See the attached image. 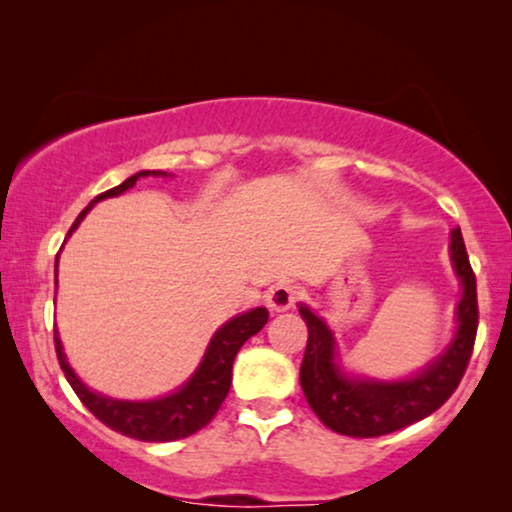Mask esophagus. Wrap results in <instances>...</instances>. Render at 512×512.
<instances>
[{
  "mask_svg": "<svg viewBox=\"0 0 512 512\" xmlns=\"http://www.w3.org/2000/svg\"><path fill=\"white\" fill-rule=\"evenodd\" d=\"M298 298V289L293 284H275L272 289L265 293V305H268L270 312H286L291 310L293 303Z\"/></svg>",
  "mask_w": 512,
  "mask_h": 512,
  "instance_id": "34e87169",
  "label": "esophagus"
}]
</instances>
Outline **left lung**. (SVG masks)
Instances as JSON below:
<instances>
[{"label":"left lung","instance_id":"left-lung-1","mask_svg":"<svg viewBox=\"0 0 512 512\" xmlns=\"http://www.w3.org/2000/svg\"><path fill=\"white\" fill-rule=\"evenodd\" d=\"M450 261L461 284L457 331L450 345L422 370L398 380L354 375L342 366L335 335L319 314L298 303L307 324V347L300 363V387L321 422L335 433L352 438H375L394 433L436 412L459 387L471 359L478 331V293L464 237L450 233Z\"/></svg>","mask_w":512,"mask_h":512}]
</instances>
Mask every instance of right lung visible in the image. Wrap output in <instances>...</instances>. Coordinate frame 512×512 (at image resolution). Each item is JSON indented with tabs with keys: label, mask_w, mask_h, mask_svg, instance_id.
I'll list each match as a JSON object with an SVG mask.
<instances>
[{
	"label": "right lung",
	"mask_w": 512,
	"mask_h": 512,
	"mask_svg": "<svg viewBox=\"0 0 512 512\" xmlns=\"http://www.w3.org/2000/svg\"><path fill=\"white\" fill-rule=\"evenodd\" d=\"M142 177H172V174L160 170H142L125 179L123 184L100 193L76 216L67 237H72L74 230L79 228V223L95 207V202L116 198V195H121L135 186L137 179ZM55 272H58V261H55ZM55 284H58V279H55ZM265 324H268V310L265 307H254V310H247L233 319H228L226 324L216 328L205 354H202V361L193 370V375L181 387L170 391V394L151 398V401H123V398L104 396L100 391L86 387L81 377L74 373V368L69 366L58 328H55V352H58L62 373H65L67 382L72 384L76 396L81 398V403L102 424H107L109 429L123 433L128 438L144 440V443H170V440L188 438L191 433L200 431L202 426L212 422V417L221 408L223 398L230 391L233 361L237 352Z\"/></svg>",
	"instance_id": "right-lung-1"
}]
</instances>
